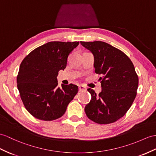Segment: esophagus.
<instances>
[{
  "label": "esophagus",
  "instance_id": "esophagus-1",
  "mask_svg": "<svg viewBox=\"0 0 156 156\" xmlns=\"http://www.w3.org/2000/svg\"><path fill=\"white\" fill-rule=\"evenodd\" d=\"M79 90L80 91H82V90H87V88L85 87H83L82 85H80L79 86Z\"/></svg>",
  "mask_w": 156,
  "mask_h": 156
}]
</instances>
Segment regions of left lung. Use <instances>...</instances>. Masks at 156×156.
I'll return each instance as SVG.
<instances>
[{"mask_svg": "<svg viewBox=\"0 0 156 156\" xmlns=\"http://www.w3.org/2000/svg\"><path fill=\"white\" fill-rule=\"evenodd\" d=\"M94 55V71L101 74L102 91L91 89V100L86 105V115L93 122L107 124L123 117L137 94L138 77L130 59L120 49L101 41H81Z\"/></svg>", "mask_w": 156, "mask_h": 156, "instance_id": "left-lung-1", "label": "left lung"}]
</instances>
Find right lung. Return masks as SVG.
<instances>
[{
    "label": "right lung",
    "mask_w": 156,
    "mask_h": 156,
    "mask_svg": "<svg viewBox=\"0 0 156 156\" xmlns=\"http://www.w3.org/2000/svg\"><path fill=\"white\" fill-rule=\"evenodd\" d=\"M79 41H50L25 57L17 75V87L26 109L36 119L54 120L65 114L78 92L75 85L57 81L59 70L66 69L68 55Z\"/></svg>",
    "instance_id": "add662e5"
}]
</instances>
